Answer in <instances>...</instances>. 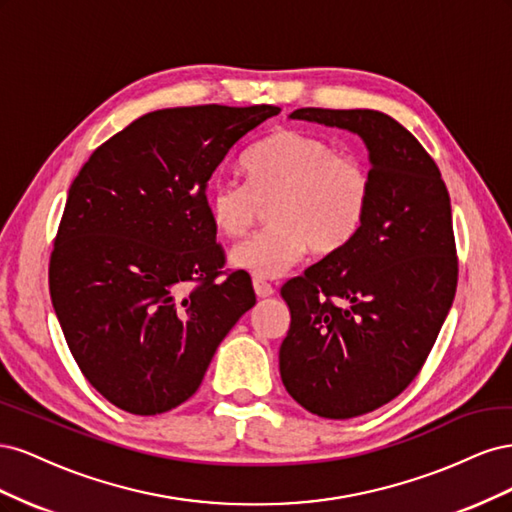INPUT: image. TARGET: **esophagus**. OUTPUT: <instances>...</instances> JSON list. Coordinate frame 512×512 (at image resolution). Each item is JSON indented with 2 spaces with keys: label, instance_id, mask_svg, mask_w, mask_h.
Instances as JSON below:
<instances>
[{
  "label": "esophagus",
  "instance_id": "obj_1",
  "mask_svg": "<svg viewBox=\"0 0 512 512\" xmlns=\"http://www.w3.org/2000/svg\"><path fill=\"white\" fill-rule=\"evenodd\" d=\"M254 290H256V294H258V299H267V297H271V294L275 292L269 282L258 280V277L254 280Z\"/></svg>",
  "mask_w": 512,
  "mask_h": 512
}]
</instances>
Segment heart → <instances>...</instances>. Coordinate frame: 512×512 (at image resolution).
Segmentation results:
<instances>
[{"label":"heart","instance_id":"b5f03b06","mask_svg":"<svg viewBox=\"0 0 512 512\" xmlns=\"http://www.w3.org/2000/svg\"><path fill=\"white\" fill-rule=\"evenodd\" d=\"M250 181L215 177L207 203L213 224L228 237H241L271 203L273 224L232 247L230 265L258 280L286 275L309 250H342L367 218L371 203L369 168L335 145L299 130L277 132L247 156Z\"/></svg>","mask_w":512,"mask_h":512}]
</instances>
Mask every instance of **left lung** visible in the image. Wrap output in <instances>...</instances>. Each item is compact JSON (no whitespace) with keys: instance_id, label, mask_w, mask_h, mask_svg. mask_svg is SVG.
Returning a JSON list of instances; mask_svg holds the SVG:
<instances>
[{"instance_id":"8db88e82","label":"left lung","mask_w":512,"mask_h":512,"mask_svg":"<svg viewBox=\"0 0 512 512\" xmlns=\"http://www.w3.org/2000/svg\"><path fill=\"white\" fill-rule=\"evenodd\" d=\"M290 119L361 136L369 151L367 218L342 250L282 288L288 395L322 418L389 404L421 371L457 290L451 198L436 162L393 117L369 108H297Z\"/></svg>"}]
</instances>
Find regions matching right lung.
<instances>
[{
  "label": "right lung",
  "instance_id": "add662e5",
  "mask_svg": "<svg viewBox=\"0 0 512 512\" xmlns=\"http://www.w3.org/2000/svg\"><path fill=\"white\" fill-rule=\"evenodd\" d=\"M280 113L258 106L162 108L100 145L68 190L49 267L51 301L76 365L130 414L188 401L256 294L218 282L207 183L226 153Z\"/></svg>",
  "mask_w": 512,
  "mask_h": 512
}]
</instances>
